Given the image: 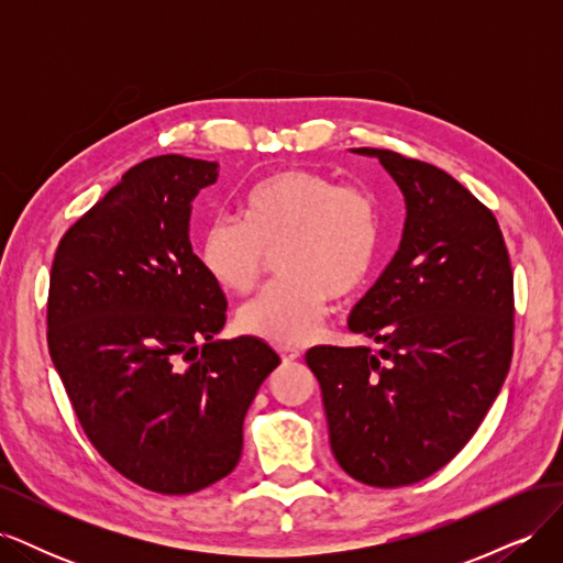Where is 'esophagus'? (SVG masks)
Returning <instances> with one entry per match:
<instances>
[{"mask_svg":"<svg viewBox=\"0 0 563 563\" xmlns=\"http://www.w3.org/2000/svg\"><path fill=\"white\" fill-rule=\"evenodd\" d=\"M277 352H279V356H282L284 362H296L298 356H300V350H298V347H291V345H279Z\"/></svg>","mask_w":563,"mask_h":563,"instance_id":"obj_1","label":"esophagus"}]
</instances>
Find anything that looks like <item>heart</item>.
I'll use <instances>...</instances> for the list:
<instances>
[{"label":"heart","mask_w":563,"mask_h":563,"mask_svg":"<svg viewBox=\"0 0 563 563\" xmlns=\"http://www.w3.org/2000/svg\"><path fill=\"white\" fill-rule=\"evenodd\" d=\"M380 246V207L364 187L286 168L249 187L240 220L213 218L197 258L216 286L249 294L277 253L282 279L242 305L236 323L277 345H302L319 331L331 298L360 288Z\"/></svg>","instance_id":"1"}]
</instances>
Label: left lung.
I'll return each mask as SVG.
<instances>
[{"mask_svg":"<svg viewBox=\"0 0 563 563\" xmlns=\"http://www.w3.org/2000/svg\"><path fill=\"white\" fill-rule=\"evenodd\" d=\"M378 157L406 197L401 246L347 327L378 347H312L331 449L356 482L434 474L479 430L515 350V275L496 216L441 168Z\"/></svg>","mask_w":563,"mask_h":563,"instance_id":"1","label":"left lung"}]
</instances>
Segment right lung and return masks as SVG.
Here are the masks:
<instances>
[{
  "label": "right lung",
  "instance_id": "add662e5",
  "mask_svg": "<svg viewBox=\"0 0 563 563\" xmlns=\"http://www.w3.org/2000/svg\"><path fill=\"white\" fill-rule=\"evenodd\" d=\"M216 178V162L183 155L135 164L63 234L48 277V354L84 434L164 496L236 467L249 406L279 366L258 338L213 340L228 300L187 228Z\"/></svg>",
  "mask_w": 563,
  "mask_h": 563
}]
</instances>
